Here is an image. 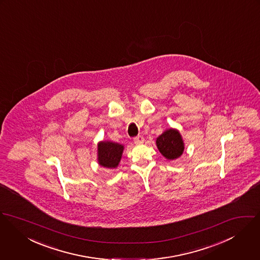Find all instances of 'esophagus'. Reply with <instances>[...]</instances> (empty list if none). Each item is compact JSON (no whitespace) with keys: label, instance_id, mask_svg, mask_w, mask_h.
Wrapping results in <instances>:
<instances>
[{"label":"esophagus","instance_id":"1","mask_svg":"<svg viewBox=\"0 0 260 260\" xmlns=\"http://www.w3.org/2000/svg\"><path fill=\"white\" fill-rule=\"evenodd\" d=\"M134 142L136 144H143L144 142V137L143 136H138V137L134 138Z\"/></svg>","mask_w":260,"mask_h":260}]
</instances>
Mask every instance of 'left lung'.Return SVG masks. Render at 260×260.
<instances>
[{
  "label": "left lung",
  "mask_w": 260,
  "mask_h": 260,
  "mask_svg": "<svg viewBox=\"0 0 260 260\" xmlns=\"http://www.w3.org/2000/svg\"><path fill=\"white\" fill-rule=\"evenodd\" d=\"M156 145L160 153L168 159L179 157L184 149L180 134L176 129H168L156 140Z\"/></svg>",
  "instance_id": "8db88e82"
}]
</instances>
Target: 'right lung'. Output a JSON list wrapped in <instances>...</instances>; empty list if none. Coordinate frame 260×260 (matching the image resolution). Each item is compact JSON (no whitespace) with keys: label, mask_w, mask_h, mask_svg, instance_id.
<instances>
[{"label":"right lung","mask_w":260,"mask_h":260,"mask_svg":"<svg viewBox=\"0 0 260 260\" xmlns=\"http://www.w3.org/2000/svg\"><path fill=\"white\" fill-rule=\"evenodd\" d=\"M122 150L123 146L121 144L112 142L100 143L98 145V158L100 165L108 169H115L121 158Z\"/></svg>","instance_id":"obj_1"}]
</instances>
